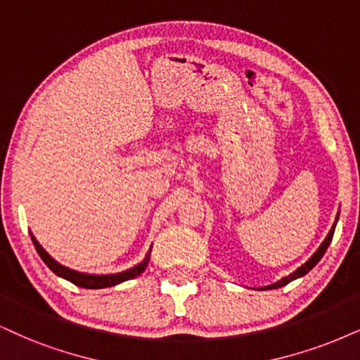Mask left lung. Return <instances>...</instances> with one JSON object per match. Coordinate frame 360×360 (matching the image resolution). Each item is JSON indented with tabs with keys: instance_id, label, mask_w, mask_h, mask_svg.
I'll return each mask as SVG.
<instances>
[{
	"instance_id": "left-lung-1",
	"label": "left lung",
	"mask_w": 360,
	"mask_h": 360,
	"mask_svg": "<svg viewBox=\"0 0 360 360\" xmlns=\"http://www.w3.org/2000/svg\"><path fill=\"white\" fill-rule=\"evenodd\" d=\"M337 220H339V217H337ZM334 232H335V224H334V227L330 229V232H329V235H327V238L326 240L322 242V245L319 247V250L316 252V254H314L312 257H310V259L305 262V264L302 265V267L300 269H297L294 274H290V275H287V277H283L282 281H278V282H275V283H272V285H269V287H265L269 290V288H278V287H283V285H287L288 282H292V281H295V278H299V277H302V275H305L309 272V270H312L314 267H316V264L319 260L322 259V255L326 254V250H327V247L330 245V242H332V237H334Z\"/></svg>"
}]
</instances>
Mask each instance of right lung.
<instances>
[{
  "mask_svg": "<svg viewBox=\"0 0 360 360\" xmlns=\"http://www.w3.org/2000/svg\"><path fill=\"white\" fill-rule=\"evenodd\" d=\"M31 240H33V245L37 248L39 257H41V260L51 269V272H55L58 277H63L66 281L75 283V285L83 287V288H105V287L117 285V283H122L125 281H130V278H135L136 275H140L146 269V265H148L150 262V252H152L150 250L148 254H146L145 260L141 262V264H139L136 267H133L130 270H127V272L115 274V275H88V274L75 272L72 269H66L63 265H60L55 259H51V257L43 250V247L39 245L33 235H31Z\"/></svg>",
  "mask_w": 360,
  "mask_h": 360,
  "instance_id": "obj_1",
  "label": "right lung"
}]
</instances>
